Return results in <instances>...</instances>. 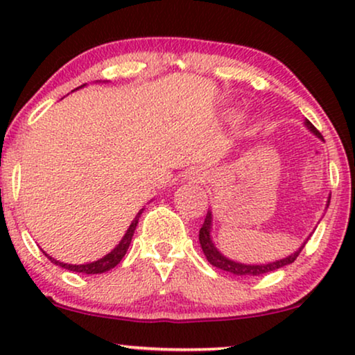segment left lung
I'll list each match as a JSON object with an SVG mask.
<instances>
[{
    "mask_svg": "<svg viewBox=\"0 0 355 355\" xmlns=\"http://www.w3.org/2000/svg\"><path fill=\"white\" fill-rule=\"evenodd\" d=\"M305 125H307V128L312 130V132L317 135V137H322L320 130L315 128V125L310 123L309 119H305ZM210 230H211V213H207L205 221H203L200 231H198V241H200L202 250H203V254H205L207 260L210 261L213 266H216V268H220L223 271H227V273L237 275V276H260V275L270 273V271L283 268V266L293 263V261L297 259L299 254H300V252H302L304 245H305V242H304V245L300 247L297 252H294L293 255L286 257V259H283V260L273 261V263H266V265H244V263H237V261H232L230 259H226L225 255H221L220 252H218L215 244H213V242H211Z\"/></svg>",
    "mask_w": 355,
    "mask_h": 355,
    "instance_id": "left-lung-1",
    "label": "left lung"
}]
</instances>
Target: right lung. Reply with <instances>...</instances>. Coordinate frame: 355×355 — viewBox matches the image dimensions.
<instances>
[{"mask_svg":"<svg viewBox=\"0 0 355 355\" xmlns=\"http://www.w3.org/2000/svg\"><path fill=\"white\" fill-rule=\"evenodd\" d=\"M140 213H142V211H140ZM140 213H137V216L134 218L132 225L129 226L128 232H125L124 237H123V239H121L119 244L114 247V250H111L108 255L103 257V259H100V260H96V261H92V263H85V265H67V263H61V261L51 259V257H48L46 254L45 255L55 265H60L61 268H66V270H69V271H76V273H84V275L105 273V271L114 268V266L118 265L121 260H123V257L125 255V252H128V249H129L130 241H132V236H134L135 226H137V223H139Z\"/></svg>","mask_w":355,"mask_h":355,"instance_id":"right-lung-1","label":"right lung"}]
</instances>
